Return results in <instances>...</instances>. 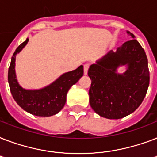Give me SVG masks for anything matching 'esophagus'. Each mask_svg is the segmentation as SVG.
I'll list each match as a JSON object with an SVG mask.
<instances>
[{
  "label": "esophagus",
  "mask_w": 157,
  "mask_h": 157,
  "mask_svg": "<svg viewBox=\"0 0 157 157\" xmlns=\"http://www.w3.org/2000/svg\"><path fill=\"white\" fill-rule=\"evenodd\" d=\"M89 67H90V64L89 63H86L84 65V73H85V75H86L87 72H88Z\"/></svg>",
  "instance_id": "1"
}]
</instances>
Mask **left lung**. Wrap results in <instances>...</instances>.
Returning a JSON list of instances; mask_svg holds the SVG:
<instances>
[{"label": "left lung", "instance_id": "1", "mask_svg": "<svg viewBox=\"0 0 157 157\" xmlns=\"http://www.w3.org/2000/svg\"><path fill=\"white\" fill-rule=\"evenodd\" d=\"M127 33L133 39L117 52L110 51L88 71L92 81L90 104L97 114L107 119H120L134 112L144 100L149 86L146 53L134 34L129 31ZM125 64L127 71L117 74V67Z\"/></svg>", "mask_w": 157, "mask_h": 157}]
</instances>
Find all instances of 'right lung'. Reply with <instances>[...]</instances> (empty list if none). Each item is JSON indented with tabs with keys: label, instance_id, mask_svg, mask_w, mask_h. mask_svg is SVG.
Instances as JSON below:
<instances>
[{
	"label": "right lung",
	"instance_id": "1",
	"mask_svg": "<svg viewBox=\"0 0 157 157\" xmlns=\"http://www.w3.org/2000/svg\"><path fill=\"white\" fill-rule=\"evenodd\" d=\"M28 39L23 42L13 53L9 67L8 81L13 99L24 111L37 117H50L57 114L64 107L67 91L83 76L81 65L76 70L63 74L59 78L45 88L37 90H24L18 85L16 79L15 56L22 50Z\"/></svg>",
	"mask_w": 157,
	"mask_h": 157
}]
</instances>
